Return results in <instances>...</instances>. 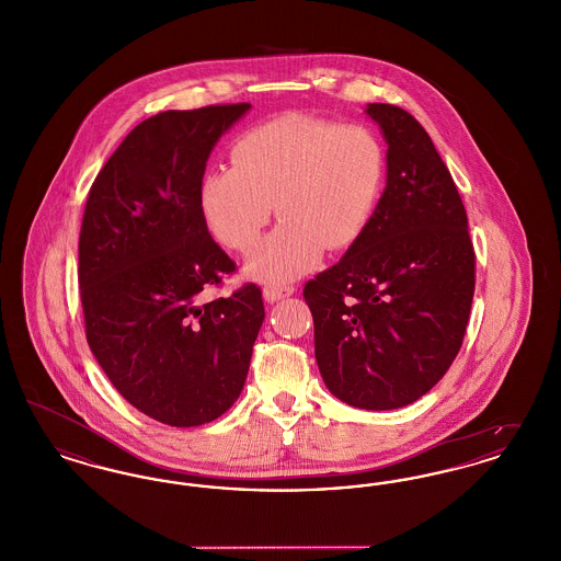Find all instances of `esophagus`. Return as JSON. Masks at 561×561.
Segmentation results:
<instances>
[{"instance_id":"esophagus-1","label":"esophagus","mask_w":561,"mask_h":561,"mask_svg":"<svg viewBox=\"0 0 561 561\" xmlns=\"http://www.w3.org/2000/svg\"><path fill=\"white\" fill-rule=\"evenodd\" d=\"M290 294H294V286H265V290H263L267 302H277Z\"/></svg>"}]
</instances>
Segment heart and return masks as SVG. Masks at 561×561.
<instances>
[{
    "label": "heart",
    "mask_w": 561,
    "mask_h": 561,
    "mask_svg": "<svg viewBox=\"0 0 561 561\" xmlns=\"http://www.w3.org/2000/svg\"><path fill=\"white\" fill-rule=\"evenodd\" d=\"M231 161L202 176L199 210L216 241L245 254L275 204L282 222L248 263V273L268 284L293 282L325 250H347L359 240L387 179V151L373 128L300 111L245 130Z\"/></svg>",
    "instance_id": "heart-1"
}]
</instances>
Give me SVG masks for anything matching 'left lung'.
Segmentation results:
<instances>
[{
  "mask_svg": "<svg viewBox=\"0 0 561 561\" xmlns=\"http://www.w3.org/2000/svg\"><path fill=\"white\" fill-rule=\"evenodd\" d=\"M387 187L366 233L305 284L325 387L348 405L423 398L458 355L476 293V250L450 170L403 108L373 103Z\"/></svg>",
  "mask_w": 561,
  "mask_h": 561,
  "instance_id": "1",
  "label": "left lung"
}]
</instances>
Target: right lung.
Instances as JSON below:
<instances>
[{"mask_svg": "<svg viewBox=\"0 0 561 561\" xmlns=\"http://www.w3.org/2000/svg\"><path fill=\"white\" fill-rule=\"evenodd\" d=\"M250 108L163 111L140 122L88 193L80 233L85 339L142 414L197 427L240 398L265 320L245 284L204 300L236 263L210 238L197 193L216 140Z\"/></svg>", "mask_w": 561, "mask_h": 561, "instance_id": "add662e5", "label": "right lung"}]
</instances>
